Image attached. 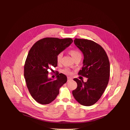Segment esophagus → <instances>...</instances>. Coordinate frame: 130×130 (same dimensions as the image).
<instances>
[{
    "label": "esophagus",
    "instance_id": "obj_1",
    "mask_svg": "<svg viewBox=\"0 0 130 130\" xmlns=\"http://www.w3.org/2000/svg\"><path fill=\"white\" fill-rule=\"evenodd\" d=\"M73 80V78H71V77H67V81L69 82V81H72Z\"/></svg>",
    "mask_w": 130,
    "mask_h": 130
}]
</instances>
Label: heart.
<instances>
[{"mask_svg": "<svg viewBox=\"0 0 130 130\" xmlns=\"http://www.w3.org/2000/svg\"><path fill=\"white\" fill-rule=\"evenodd\" d=\"M69 53L73 57V58L75 60H76L77 58H79L82 57V54L81 52L79 50L76 49H70L69 50ZM63 56V53H58L56 56V61L57 63H60L62 60V58ZM63 73L66 74H71L72 73L70 71V70L68 68H66L63 70Z\"/></svg>", "mask_w": 130, "mask_h": 130, "instance_id": "obj_1", "label": "heart"}]
</instances>
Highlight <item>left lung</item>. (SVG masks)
<instances>
[{
  "mask_svg": "<svg viewBox=\"0 0 130 130\" xmlns=\"http://www.w3.org/2000/svg\"><path fill=\"white\" fill-rule=\"evenodd\" d=\"M74 42L84 55V65L78 74L88 78V80L85 82L74 78L77 86L72 93L81 105L91 106L100 99L108 84V57L103 47L95 42L81 38H75Z\"/></svg>",
  "mask_w": 130,
  "mask_h": 130,
  "instance_id": "left-lung-1",
  "label": "left lung"
}]
</instances>
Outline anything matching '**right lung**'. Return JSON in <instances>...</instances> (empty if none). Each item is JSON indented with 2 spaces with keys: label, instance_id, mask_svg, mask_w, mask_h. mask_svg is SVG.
<instances>
[{
  "label": "right lung",
  "instance_id": "1",
  "mask_svg": "<svg viewBox=\"0 0 130 130\" xmlns=\"http://www.w3.org/2000/svg\"><path fill=\"white\" fill-rule=\"evenodd\" d=\"M70 38L46 37L31 47L24 64V75L29 93L37 103L49 104L56 99L59 89L67 81L64 74L57 72L56 79L48 78L52 67L57 66V55L73 42Z\"/></svg>",
  "mask_w": 130,
  "mask_h": 130
}]
</instances>
